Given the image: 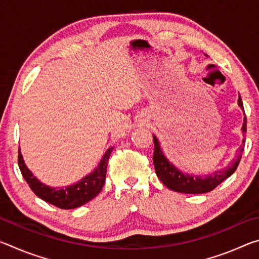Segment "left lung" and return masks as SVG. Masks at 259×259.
I'll return each instance as SVG.
<instances>
[{
	"label": "left lung",
	"instance_id": "8db88e82",
	"mask_svg": "<svg viewBox=\"0 0 259 259\" xmlns=\"http://www.w3.org/2000/svg\"><path fill=\"white\" fill-rule=\"evenodd\" d=\"M205 55V54H204ZM207 56V55H205ZM238 105L240 108L243 111V124H242V133H247V119H245V114L243 109V104L239 95ZM153 140H154V154H153V163H154L156 176L159 177L160 181L169 188V190L185 193V194H202L212 191L214 187H217L219 184H222L225 179L229 178L233 175V172L238 168L240 163L241 157H242V152L244 150V139H242V145L240 147V153L236 156V159L231 161L230 164L225 166L224 169L217 170L213 174L204 175H194L183 172L179 170L176 165L171 163L168 160V157L164 155L162 151L159 139L156 138L155 135H153Z\"/></svg>",
	"mask_w": 259,
	"mask_h": 259
}]
</instances>
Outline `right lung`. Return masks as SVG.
I'll use <instances>...</instances> for the list:
<instances>
[{"instance_id": "1", "label": "right lung", "mask_w": 259, "mask_h": 259, "mask_svg": "<svg viewBox=\"0 0 259 259\" xmlns=\"http://www.w3.org/2000/svg\"><path fill=\"white\" fill-rule=\"evenodd\" d=\"M113 147H109L105 152L102 160L96 166L94 171L80 179L77 183L66 187H51L46 185L34 176L33 172L25 164L24 157L21 155L20 148L18 154V164L20 171L23 174L25 181L38 198L45 200L46 202L54 204L61 209H74L93 200L97 196L104 186L106 179V170L109 155Z\"/></svg>"}]
</instances>
